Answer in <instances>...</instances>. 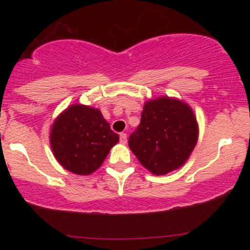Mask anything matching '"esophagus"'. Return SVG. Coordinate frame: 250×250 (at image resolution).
<instances>
[{"mask_svg": "<svg viewBox=\"0 0 250 250\" xmlns=\"http://www.w3.org/2000/svg\"><path fill=\"white\" fill-rule=\"evenodd\" d=\"M120 142L123 143V145H125V143H127V134L125 133L120 134Z\"/></svg>", "mask_w": 250, "mask_h": 250, "instance_id": "obj_1", "label": "esophagus"}]
</instances>
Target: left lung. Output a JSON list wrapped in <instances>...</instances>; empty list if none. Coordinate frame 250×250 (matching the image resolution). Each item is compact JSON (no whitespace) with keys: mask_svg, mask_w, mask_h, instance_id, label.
<instances>
[{"mask_svg":"<svg viewBox=\"0 0 250 250\" xmlns=\"http://www.w3.org/2000/svg\"><path fill=\"white\" fill-rule=\"evenodd\" d=\"M199 137L196 117L187 103L168 96L145 103L141 122L128 145L141 165L165 175L185 165Z\"/></svg>","mask_w":250,"mask_h":250,"instance_id":"left-lung-1","label":"left lung"}]
</instances>
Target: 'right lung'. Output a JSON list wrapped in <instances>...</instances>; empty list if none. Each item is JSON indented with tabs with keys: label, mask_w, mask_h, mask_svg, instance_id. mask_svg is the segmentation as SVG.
I'll use <instances>...</instances> for the list:
<instances>
[{
	"label": "right lung",
	"mask_w": 250,
	"mask_h": 250,
	"mask_svg": "<svg viewBox=\"0 0 250 250\" xmlns=\"http://www.w3.org/2000/svg\"><path fill=\"white\" fill-rule=\"evenodd\" d=\"M99 109L73 104L56 117L50 130L54 156L67 170L89 175L101 167L119 142Z\"/></svg>",
	"instance_id": "right-lung-1"
}]
</instances>
